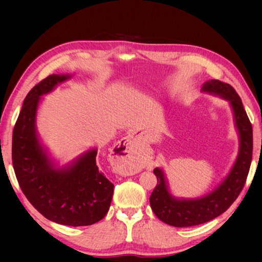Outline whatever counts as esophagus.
Masks as SVG:
<instances>
[{"label":"esophagus","mask_w":262,"mask_h":262,"mask_svg":"<svg viewBox=\"0 0 262 262\" xmlns=\"http://www.w3.org/2000/svg\"><path fill=\"white\" fill-rule=\"evenodd\" d=\"M138 144L133 134L123 138L115 147L117 169L122 175L132 176L140 171V162L137 156Z\"/></svg>","instance_id":"esophagus-1"}]
</instances>
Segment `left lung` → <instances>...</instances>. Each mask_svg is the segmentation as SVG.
I'll use <instances>...</instances> for the list:
<instances>
[{"mask_svg":"<svg viewBox=\"0 0 262 262\" xmlns=\"http://www.w3.org/2000/svg\"><path fill=\"white\" fill-rule=\"evenodd\" d=\"M201 92L228 101L233 112L235 128L238 133V154L221 184L210 193L194 199L173 195L163 168L156 167L154 169L157 185L149 196L150 208L162 222L175 227L207 223L224 213L239 195L251 164L252 126L238 94L231 85L219 80H209L203 83Z\"/></svg>","mask_w":262,"mask_h":262,"instance_id":"1","label":"left lung"}]
</instances>
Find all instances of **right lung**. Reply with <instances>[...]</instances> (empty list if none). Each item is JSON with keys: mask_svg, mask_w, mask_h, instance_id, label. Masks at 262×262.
Instances as JSON below:
<instances>
[{"mask_svg": "<svg viewBox=\"0 0 262 262\" xmlns=\"http://www.w3.org/2000/svg\"><path fill=\"white\" fill-rule=\"evenodd\" d=\"M71 77L49 75L27 94L13 130L12 158L21 191L37 211L54 223L86 226L105 217L114 193V185L96 165L97 148L60 166L43 145L36 124L42 96Z\"/></svg>", "mask_w": 262, "mask_h": 262, "instance_id": "1", "label": "right lung"}]
</instances>
